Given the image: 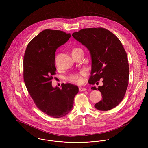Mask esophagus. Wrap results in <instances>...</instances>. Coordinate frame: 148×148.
<instances>
[{"label":"esophagus","mask_w":148,"mask_h":148,"mask_svg":"<svg viewBox=\"0 0 148 148\" xmlns=\"http://www.w3.org/2000/svg\"><path fill=\"white\" fill-rule=\"evenodd\" d=\"M86 90H87V89L86 88H84V87H79V91H85Z\"/></svg>","instance_id":"obj_1"}]
</instances>
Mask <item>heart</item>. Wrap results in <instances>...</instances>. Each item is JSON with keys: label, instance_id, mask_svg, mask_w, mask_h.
Returning a JSON list of instances; mask_svg holds the SVG:
<instances>
[{"label": "heart", "instance_id": "1", "mask_svg": "<svg viewBox=\"0 0 148 148\" xmlns=\"http://www.w3.org/2000/svg\"><path fill=\"white\" fill-rule=\"evenodd\" d=\"M79 50H81V49L79 47H75L73 49L72 53H74ZM85 75H86V72L82 71L79 73L71 74L67 77V79L73 83L81 84L83 81V76H84Z\"/></svg>", "mask_w": 148, "mask_h": 148}]
</instances>
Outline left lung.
I'll use <instances>...</instances> for the list:
<instances>
[{
    "label": "left lung",
    "mask_w": 148,
    "mask_h": 148,
    "mask_svg": "<svg viewBox=\"0 0 148 148\" xmlns=\"http://www.w3.org/2000/svg\"><path fill=\"white\" fill-rule=\"evenodd\" d=\"M72 36L90 51L92 68L89 83L95 84L103 78L102 86L91 88L102 94V99L95 108L100 111L115 108L125 97L130 77L128 56L121 42L112 32L102 27L83 29Z\"/></svg>",
    "instance_id": "1"
}]
</instances>
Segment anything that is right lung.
<instances>
[{"label": "right lung", "mask_w": 148, "mask_h": 148, "mask_svg": "<svg viewBox=\"0 0 148 148\" xmlns=\"http://www.w3.org/2000/svg\"><path fill=\"white\" fill-rule=\"evenodd\" d=\"M70 33L46 29L28 44L23 58V79L36 107L53 118H61L72 110L78 87L70 83L53 88L56 51L70 38Z\"/></svg>", "instance_id": "add662e5"}]
</instances>
